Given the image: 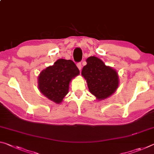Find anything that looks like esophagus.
Returning <instances> with one entry per match:
<instances>
[{"label":"esophagus","instance_id":"1","mask_svg":"<svg viewBox=\"0 0 154 154\" xmlns=\"http://www.w3.org/2000/svg\"><path fill=\"white\" fill-rule=\"evenodd\" d=\"M77 66L78 68H79V70H80V71H81V70H82V64H81V63H78V64H77Z\"/></svg>","mask_w":154,"mask_h":154}]
</instances>
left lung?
<instances>
[{"instance_id":"1","label":"left lung","mask_w":154,"mask_h":154,"mask_svg":"<svg viewBox=\"0 0 154 154\" xmlns=\"http://www.w3.org/2000/svg\"><path fill=\"white\" fill-rule=\"evenodd\" d=\"M87 64L82 71L86 80L89 91L98 101L112 96L119 85V75L115 69L106 66L99 58L91 56L86 60Z\"/></svg>"}]
</instances>
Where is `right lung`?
<instances>
[{
    "instance_id": "right-lung-1",
    "label": "right lung",
    "mask_w": 154,
    "mask_h": 154,
    "mask_svg": "<svg viewBox=\"0 0 154 154\" xmlns=\"http://www.w3.org/2000/svg\"><path fill=\"white\" fill-rule=\"evenodd\" d=\"M79 74V69L72 60H57L38 75L39 90L51 101L60 104L68 94L71 80Z\"/></svg>"
}]
</instances>
